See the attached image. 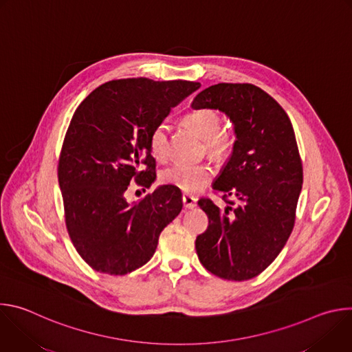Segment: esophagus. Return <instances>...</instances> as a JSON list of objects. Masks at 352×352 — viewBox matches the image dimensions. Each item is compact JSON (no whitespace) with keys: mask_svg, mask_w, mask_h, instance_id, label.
Returning a JSON list of instances; mask_svg holds the SVG:
<instances>
[{"mask_svg":"<svg viewBox=\"0 0 352 352\" xmlns=\"http://www.w3.org/2000/svg\"><path fill=\"white\" fill-rule=\"evenodd\" d=\"M182 204L185 209H193L196 206V197L192 195H182Z\"/></svg>","mask_w":352,"mask_h":352,"instance_id":"1","label":"esophagus"}]
</instances>
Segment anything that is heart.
Returning <instances> with one entry per match:
<instances>
[{
  "label": "heart",
  "instance_id": "b5f03b06",
  "mask_svg": "<svg viewBox=\"0 0 352 352\" xmlns=\"http://www.w3.org/2000/svg\"><path fill=\"white\" fill-rule=\"evenodd\" d=\"M184 124L190 128L199 138L205 140L206 150L217 157L224 156L231 147V135L221 128V117L219 111L213 109H199L188 113L184 117ZM148 146L152 156L163 162L168 155V125L162 122L156 125L150 133ZM213 171L209 164H185L177 163L162 174L164 184L173 185L182 192L193 193L202 189L212 178Z\"/></svg>",
  "mask_w": 352,
  "mask_h": 352
}]
</instances>
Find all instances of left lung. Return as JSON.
I'll list each match as a JSON object with an SVG mask.
<instances>
[{
	"label": "left lung",
	"instance_id": "1",
	"mask_svg": "<svg viewBox=\"0 0 352 352\" xmlns=\"http://www.w3.org/2000/svg\"><path fill=\"white\" fill-rule=\"evenodd\" d=\"M192 109L224 113L236 138L213 184L228 206L221 210L208 197L197 202L209 217L195 241L197 258L220 278H254L281 252L295 223L304 173L292 124L272 96L250 83L213 85Z\"/></svg>",
	"mask_w": 352,
	"mask_h": 352
}]
</instances>
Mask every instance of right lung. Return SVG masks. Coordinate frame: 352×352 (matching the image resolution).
Returning a JSON list of instances; mask_svg holds the SVG:
<instances>
[{"label": "right lung", "instance_id": "add662e5", "mask_svg": "<svg viewBox=\"0 0 352 352\" xmlns=\"http://www.w3.org/2000/svg\"><path fill=\"white\" fill-rule=\"evenodd\" d=\"M199 82L110 80L76 109L58 160L65 224L80 258L96 272L128 274L156 252L160 232L182 209L181 190L162 185L136 204L132 179L150 186L156 160L148 138ZM144 165L146 168L143 169Z\"/></svg>", "mask_w": 352, "mask_h": 352}]
</instances>
